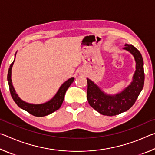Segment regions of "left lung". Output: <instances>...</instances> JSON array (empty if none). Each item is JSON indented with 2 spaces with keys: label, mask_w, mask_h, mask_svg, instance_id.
<instances>
[{
  "label": "left lung",
  "mask_w": 155,
  "mask_h": 155,
  "mask_svg": "<svg viewBox=\"0 0 155 155\" xmlns=\"http://www.w3.org/2000/svg\"><path fill=\"white\" fill-rule=\"evenodd\" d=\"M124 50L134 57L136 70L133 81L120 93L109 95L102 91L92 81L87 78V98L90 105L100 114L107 116L118 115L127 111L133 104L142 90L144 85L143 61L140 52L131 44H125Z\"/></svg>",
  "instance_id": "1"
}]
</instances>
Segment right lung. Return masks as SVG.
Segmentation results:
<instances>
[{"label":"right lung","mask_w":155,"mask_h":155,"mask_svg":"<svg viewBox=\"0 0 155 155\" xmlns=\"http://www.w3.org/2000/svg\"><path fill=\"white\" fill-rule=\"evenodd\" d=\"M14 61L12 62V64L9 66L8 74H7V81H8L9 91L10 93H11L12 97L17 105L20 108L22 109L23 110H25V111L28 112L31 115L36 117L45 116V115H48L52 114V113H53L54 111H57V110H58L60 108V107L61 106L63 101H64L65 92H66L67 90L70 87V85L73 83L74 78H69L65 83H63L61 87L59 89L58 91L55 94V96L51 101L46 102L45 103L40 104L27 103L26 102L23 101L22 100H21L18 97V94L15 93V91L12 85V68L13 65H14Z\"/></svg>","instance_id":"1"}]
</instances>
